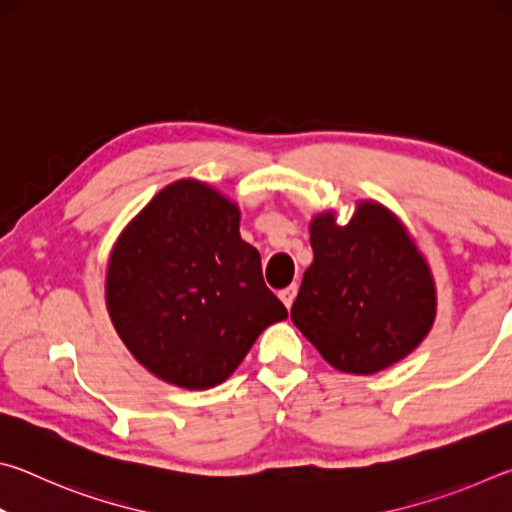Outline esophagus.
I'll use <instances>...</instances> for the list:
<instances>
[{
    "mask_svg": "<svg viewBox=\"0 0 512 512\" xmlns=\"http://www.w3.org/2000/svg\"><path fill=\"white\" fill-rule=\"evenodd\" d=\"M296 293H298V284H291V287L280 291V300L284 302V307L289 309L293 305V300H296Z\"/></svg>",
    "mask_w": 512,
    "mask_h": 512,
    "instance_id": "esophagus-1",
    "label": "esophagus"
}]
</instances>
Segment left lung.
Here are the masks:
<instances>
[{
  "label": "left lung",
  "instance_id": "8db88e82",
  "mask_svg": "<svg viewBox=\"0 0 512 512\" xmlns=\"http://www.w3.org/2000/svg\"><path fill=\"white\" fill-rule=\"evenodd\" d=\"M314 264L291 320L336 370L372 375L415 350L436 316V291L395 216L361 203L348 225L332 212L311 223Z\"/></svg>",
  "mask_w": 512,
  "mask_h": 512
}]
</instances>
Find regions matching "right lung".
I'll list each match as a JSON object with an SVG mask.
<instances>
[{"mask_svg":"<svg viewBox=\"0 0 512 512\" xmlns=\"http://www.w3.org/2000/svg\"><path fill=\"white\" fill-rule=\"evenodd\" d=\"M106 298L133 357L169 384L228 379L257 336L287 318L239 235V210L203 183L164 187L119 237Z\"/></svg>","mask_w":512,"mask_h":512,"instance_id":"right-lung-1","label":"right lung"}]
</instances>
